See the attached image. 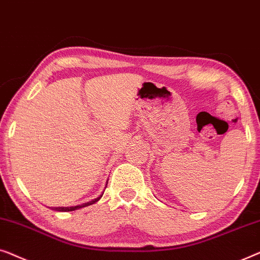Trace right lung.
<instances>
[{
	"instance_id": "obj_1",
	"label": "right lung",
	"mask_w": 260,
	"mask_h": 260,
	"mask_svg": "<svg viewBox=\"0 0 260 260\" xmlns=\"http://www.w3.org/2000/svg\"><path fill=\"white\" fill-rule=\"evenodd\" d=\"M108 181V180H107ZM102 194H104V193H102ZM102 194L100 196V197H98L96 199H93L92 202H88V203H85V204H82V205H78V206H71V207H53L52 210H55V211H57V212H69V211H75V210H79V208H82V207H86V206H89V205H93L94 203H96V202H99V200L101 199V197H102Z\"/></svg>"
}]
</instances>
